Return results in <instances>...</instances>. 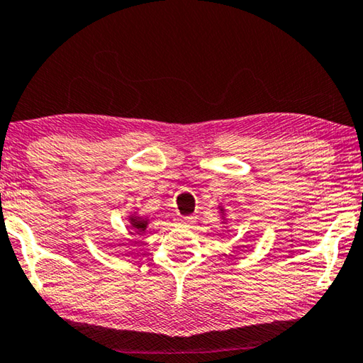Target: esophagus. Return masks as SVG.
I'll return each mask as SVG.
<instances>
[{"mask_svg":"<svg viewBox=\"0 0 363 363\" xmlns=\"http://www.w3.org/2000/svg\"><path fill=\"white\" fill-rule=\"evenodd\" d=\"M194 220V216H180L178 217V222H182V224H191Z\"/></svg>","mask_w":363,"mask_h":363,"instance_id":"1","label":"esophagus"}]
</instances>
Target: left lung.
Wrapping results in <instances>:
<instances>
[{"label":"left lung","instance_id":"1","mask_svg":"<svg viewBox=\"0 0 363 363\" xmlns=\"http://www.w3.org/2000/svg\"><path fill=\"white\" fill-rule=\"evenodd\" d=\"M219 209H220V213H222V216H224V214H225V213H224V208H222V206H220V208H219Z\"/></svg>","mask_w":363,"mask_h":363}]
</instances>
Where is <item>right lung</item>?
<instances>
[{
  "label": "right lung",
  "instance_id": "add662e5",
  "mask_svg": "<svg viewBox=\"0 0 363 363\" xmlns=\"http://www.w3.org/2000/svg\"><path fill=\"white\" fill-rule=\"evenodd\" d=\"M130 224H131V228L135 230L138 235H141V233L146 232V228L149 227L150 224V219L149 217H144V216H139L138 213H133L130 216Z\"/></svg>",
  "mask_w": 363,
  "mask_h": 363
}]
</instances>
